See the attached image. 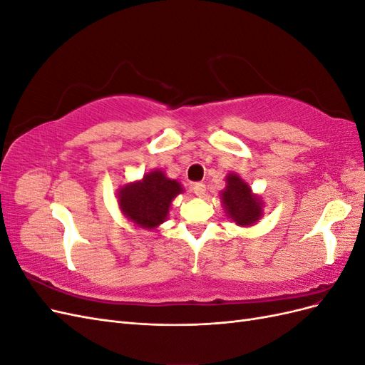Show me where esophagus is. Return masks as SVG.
<instances>
[{"label":"esophagus","instance_id":"esophagus-1","mask_svg":"<svg viewBox=\"0 0 365 365\" xmlns=\"http://www.w3.org/2000/svg\"><path fill=\"white\" fill-rule=\"evenodd\" d=\"M192 189H193V193L197 195V196L205 195V184L204 182H195L192 185Z\"/></svg>","mask_w":365,"mask_h":365}]
</instances>
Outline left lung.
I'll use <instances>...</instances> for the list:
<instances>
[{
	"label": "left lung",
	"mask_w": 365,
	"mask_h": 365,
	"mask_svg": "<svg viewBox=\"0 0 365 365\" xmlns=\"http://www.w3.org/2000/svg\"><path fill=\"white\" fill-rule=\"evenodd\" d=\"M227 189L222 192V201L228 216L239 225H251L262 216V204L251 193L250 185L237 175H230Z\"/></svg>",
	"instance_id": "8db88e82"
}]
</instances>
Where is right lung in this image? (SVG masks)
I'll use <instances>...</instances> for the list:
<instances>
[{
    "mask_svg": "<svg viewBox=\"0 0 365 365\" xmlns=\"http://www.w3.org/2000/svg\"><path fill=\"white\" fill-rule=\"evenodd\" d=\"M182 192L181 184L153 170L135 184H128L118 193V205L132 222L153 228L164 222L173 197Z\"/></svg>",
    "mask_w": 365,
    "mask_h": 365,
    "instance_id": "1",
    "label": "right lung"
}]
</instances>
